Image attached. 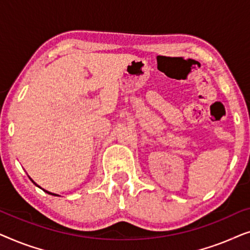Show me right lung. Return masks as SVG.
<instances>
[{
    "instance_id": "1",
    "label": "right lung",
    "mask_w": 250,
    "mask_h": 250,
    "mask_svg": "<svg viewBox=\"0 0 250 250\" xmlns=\"http://www.w3.org/2000/svg\"><path fill=\"white\" fill-rule=\"evenodd\" d=\"M29 179H30V177H29ZM30 181H32V182H33V183H34V184H35V186H36V187H39V188H41V187H40V186H37V184H36V183H35V182H34V181H33V180H32V179H30ZM41 189H42V188H41ZM43 191H44V192H46V193H49V194H54V193H51V192H49V191H46V190H44V189H43ZM54 196H57V194H54Z\"/></svg>"
}]
</instances>
